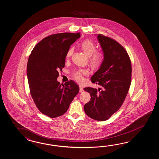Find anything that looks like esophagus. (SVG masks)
<instances>
[{
    "mask_svg": "<svg viewBox=\"0 0 159 159\" xmlns=\"http://www.w3.org/2000/svg\"><path fill=\"white\" fill-rule=\"evenodd\" d=\"M79 89H80V90H79L80 92H83V87L81 86V85L79 86Z\"/></svg>",
    "mask_w": 159,
    "mask_h": 159,
    "instance_id": "34e87169",
    "label": "esophagus"
}]
</instances>
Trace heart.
Here are the masks:
<instances>
[{"label":"heart","instance_id":"1","mask_svg":"<svg viewBox=\"0 0 159 159\" xmlns=\"http://www.w3.org/2000/svg\"><path fill=\"white\" fill-rule=\"evenodd\" d=\"M81 48L85 54L89 57V63L93 68H98L101 66L104 60V55L99 51H96L95 44L91 40H85L81 43ZM74 49L71 47L68 51L67 57H71L74 52ZM88 71L85 70H78L73 73V78L75 80L81 83L84 80V76L88 75Z\"/></svg>","mask_w":159,"mask_h":159}]
</instances>
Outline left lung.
I'll use <instances>...</instances> for the list:
<instances>
[{"instance_id":"8db88e82","label":"left lung","mask_w":159,"mask_h":159,"mask_svg":"<svg viewBox=\"0 0 159 159\" xmlns=\"http://www.w3.org/2000/svg\"><path fill=\"white\" fill-rule=\"evenodd\" d=\"M104 60L91 77L93 83L100 88L87 87L91 100L84 106L85 112L92 119L108 120L123 104L131 85V60L123 47L113 39L98 35Z\"/></svg>"}]
</instances>
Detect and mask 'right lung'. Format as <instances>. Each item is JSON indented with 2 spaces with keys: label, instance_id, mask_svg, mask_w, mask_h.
<instances>
[{
  "label": "right lung",
  "instance_id": "add662e5",
  "mask_svg": "<svg viewBox=\"0 0 159 159\" xmlns=\"http://www.w3.org/2000/svg\"><path fill=\"white\" fill-rule=\"evenodd\" d=\"M80 36V32L48 36L35 46L28 58L27 75L31 95L38 110L49 117L66 113L79 92L74 81L61 86L57 78L64 67L70 46Z\"/></svg>",
  "mask_w": 159,
  "mask_h": 159
}]
</instances>
